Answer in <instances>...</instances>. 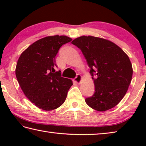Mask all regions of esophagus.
Here are the masks:
<instances>
[{"instance_id":"34e87169","label":"esophagus","mask_w":146,"mask_h":146,"mask_svg":"<svg viewBox=\"0 0 146 146\" xmlns=\"http://www.w3.org/2000/svg\"><path fill=\"white\" fill-rule=\"evenodd\" d=\"M82 76L80 75H78L75 78L73 79V81L77 84H80L81 82V81H82Z\"/></svg>"}]
</instances>
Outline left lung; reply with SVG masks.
I'll return each instance as SVG.
<instances>
[{
    "label": "left lung",
    "mask_w": 146,
    "mask_h": 146,
    "mask_svg": "<svg viewBox=\"0 0 146 146\" xmlns=\"http://www.w3.org/2000/svg\"><path fill=\"white\" fill-rule=\"evenodd\" d=\"M71 43L82 51L95 84V93L86 98V104L98 111L114 108L125 96L131 81L129 56L117 44L102 38L81 36Z\"/></svg>",
    "instance_id": "1"
}]
</instances>
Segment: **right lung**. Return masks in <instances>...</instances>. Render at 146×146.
I'll return each mask as SVG.
<instances>
[{
    "label": "right lung",
    "instance_id": "add662e5",
    "mask_svg": "<svg viewBox=\"0 0 146 146\" xmlns=\"http://www.w3.org/2000/svg\"><path fill=\"white\" fill-rule=\"evenodd\" d=\"M72 38L65 35L48 36L35 42L17 61L15 75L24 95L37 108L51 111L66 100L73 82L56 71L58 49Z\"/></svg>",
    "mask_w": 146,
    "mask_h": 146
}]
</instances>
